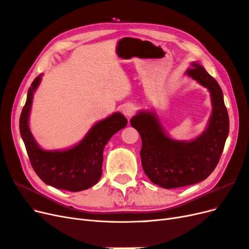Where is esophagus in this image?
Listing matches in <instances>:
<instances>
[{
	"label": "esophagus",
	"instance_id": "obj_1",
	"mask_svg": "<svg viewBox=\"0 0 249 249\" xmlns=\"http://www.w3.org/2000/svg\"><path fill=\"white\" fill-rule=\"evenodd\" d=\"M122 113L124 114V116H126L127 118H130L131 116H133V114L135 113V107L130 103H127L122 107Z\"/></svg>",
	"mask_w": 249,
	"mask_h": 249
}]
</instances>
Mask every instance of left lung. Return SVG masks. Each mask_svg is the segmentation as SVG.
<instances>
[{
    "instance_id": "8db88e82",
    "label": "left lung",
    "mask_w": 249,
    "mask_h": 249,
    "mask_svg": "<svg viewBox=\"0 0 249 249\" xmlns=\"http://www.w3.org/2000/svg\"><path fill=\"white\" fill-rule=\"evenodd\" d=\"M191 66L186 75L207 88L212 103V114L202 134L192 141H176L167 135L153 110H141L130 119L142 138L143 172L165 189L192 185L209 177L229 135L230 120L220 86L197 62Z\"/></svg>"
}]
</instances>
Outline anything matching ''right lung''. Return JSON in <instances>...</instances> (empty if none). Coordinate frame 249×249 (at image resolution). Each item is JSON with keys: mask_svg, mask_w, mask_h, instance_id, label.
I'll list each match as a JSON object with an SVG mask.
<instances>
[{"mask_svg": "<svg viewBox=\"0 0 249 249\" xmlns=\"http://www.w3.org/2000/svg\"><path fill=\"white\" fill-rule=\"evenodd\" d=\"M39 74L29 88L27 101L19 119V130L35 173L47 185L77 192L92 187L102 174L103 149L116 132L127 125L121 113H115L94 124L75 146L47 151L40 147L29 127L34 93L41 82Z\"/></svg>", "mask_w": 249, "mask_h": 249, "instance_id": "right-lung-1", "label": "right lung"}]
</instances>
